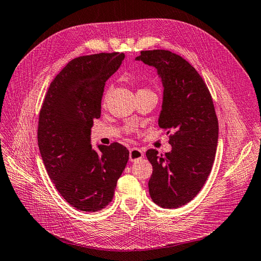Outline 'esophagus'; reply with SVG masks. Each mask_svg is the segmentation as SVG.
<instances>
[{
    "label": "esophagus",
    "mask_w": 261,
    "mask_h": 261,
    "mask_svg": "<svg viewBox=\"0 0 261 261\" xmlns=\"http://www.w3.org/2000/svg\"><path fill=\"white\" fill-rule=\"evenodd\" d=\"M144 158V153L143 150L140 148H136V147H133L129 150V161L130 162H135L138 161Z\"/></svg>",
    "instance_id": "1"
}]
</instances>
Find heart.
<instances>
[{
	"label": "heart",
	"instance_id": "obj_1",
	"mask_svg": "<svg viewBox=\"0 0 261 261\" xmlns=\"http://www.w3.org/2000/svg\"><path fill=\"white\" fill-rule=\"evenodd\" d=\"M143 90H144V89H143Z\"/></svg>",
	"mask_w": 261,
	"mask_h": 261
}]
</instances>
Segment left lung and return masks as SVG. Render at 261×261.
Instances as JSON below:
<instances>
[{
    "mask_svg": "<svg viewBox=\"0 0 261 261\" xmlns=\"http://www.w3.org/2000/svg\"><path fill=\"white\" fill-rule=\"evenodd\" d=\"M136 60L154 67L163 85L159 126L172 133L170 153L148 149V192L154 203L176 209L195 198L209 176L219 125L211 94L190 63L167 50L142 51Z\"/></svg>",
    "mask_w": 261,
    "mask_h": 261,
    "instance_id": "obj_1",
    "label": "left lung"
}]
</instances>
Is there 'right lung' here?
I'll use <instances>...</instances> for the list:
<instances>
[{
	"instance_id": "obj_1",
	"label": "right lung",
	"mask_w": 261,
	"mask_h": 261,
	"mask_svg": "<svg viewBox=\"0 0 261 261\" xmlns=\"http://www.w3.org/2000/svg\"><path fill=\"white\" fill-rule=\"evenodd\" d=\"M124 54L78 57L50 84L39 115L40 154L58 192L71 206L97 212L111 203L129 152L119 143H90L94 119L100 117L107 79L118 70Z\"/></svg>"
}]
</instances>
